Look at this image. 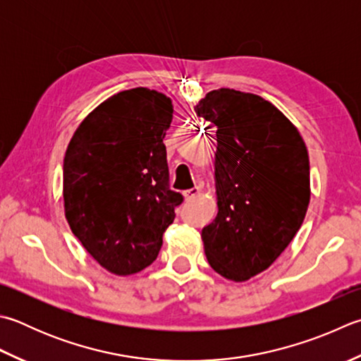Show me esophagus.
Listing matches in <instances>:
<instances>
[{"label": "esophagus", "instance_id": "esophagus-1", "mask_svg": "<svg viewBox=\"0 0 361 361\" xmlns=\"http://www.w3.org/2000/svg\"><path fill=\"white\" fill-rule=\"evenodd\" d=\"M199 194H200V189L199 188H192V189H189V190H185V192H183V197H185L186 200H192Z\"/></svg>", "mask_w": 361, "mask_h": 361}]
</instances>
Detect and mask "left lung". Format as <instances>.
<instances>
[{
    "instance_id": "1",
    "label": "left lung",
    "mask_w": 361,
    "mask_h": 361,
    "mask_svg": "<svg viewBox=\"0 0 361 361\" xmlns=\"http://www.w3.org/2000/svg\"><path fill=\"white\" fill-rule=\"evenodd\" d=\"M195 111L217 128V216L202 230L204 255L219 275L247 281L281 255L305 219L307 145L283 112L249 92L211 90Z\"/></svg>"
}]
</instances>
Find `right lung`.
Returning a JSON list of instances; mask_svg holds the SVG:
<instances>
[{"label":"right lung","mask_w":361,"mask_h":361,"mask_svg":"<svg viewBox=\"0 0 361 361\" xmlns=\"http://www.w3.org/2000/svg\"><path fill=\"white\" fill-rule=\"evenodd\" d=\"M172 117V100L162 92L123 90L89 112L68 142L63 213L89 255L118 277L157 259L183 202L167 188L162 139Z\"/></svg>","instance_id":"right-lung-1"}]
</instances>
